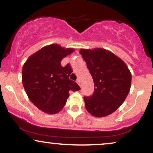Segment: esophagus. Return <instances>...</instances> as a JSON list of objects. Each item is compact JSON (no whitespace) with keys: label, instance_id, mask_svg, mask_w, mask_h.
<instances>
[{"label":"esophagus","instance_id":"esophagus-1","mask_svg":"<svg viewBox=\"0 0 153 153\" xmlns=\"http://www.w3.org/2000/svg\"><path fill=\"white\" fill-rule=\"evenodd\" d=\"M76 82H77V83H78V85H80V83H81V82H80V79H79V78H78V79H77Z\"/></svg>","mask_w":153,"mask_h":153}]
</instances>
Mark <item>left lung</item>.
I'll use <instances>...</instances> for the list:
<instances>
[{
  "instance_id": "left-lung-1",
  "label": "left lung",
  "mask_w": 153,
  "mask_h": 153,
  "mask_svg": "<svg viewBox=\"0 0 153 153\" xmlns=\"http://www.w3.org/2000/svg\"><path fill=\"white\" fill-rule=\"evenodd\" d=\"M80 54L86 62L94 82L92 96L84 97L85 108L96 117L114 112L127 98L131 75L127 65L110 51L102 48L81 49Z\"/></svg>"
}]
</instances>
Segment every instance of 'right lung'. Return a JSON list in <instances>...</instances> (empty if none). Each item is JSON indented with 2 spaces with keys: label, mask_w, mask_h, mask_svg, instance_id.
<instances>
[{
  "label": "right lung",
  "mask_w": 153,
  "mask_h": 153,
  "mask_svg": "<svg viewBox=\"0 0 153 153\" xmlns=\"http://www.w3.org/2000/svg\"><path fill=\"white\" fill-rule=\"evenodd\" d=\"M74 52L57 44L42 47L31 55L22 68V82L30 101L47 114L58 113L69 97V91L80 88L70 80L73 70L69 64L61 65V61Z\"/></svg>",
  "instance_id": "add662e5"
}]
</instances>
